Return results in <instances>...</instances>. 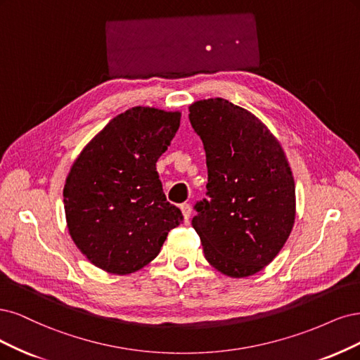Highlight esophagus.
Segmentation results:
<instances>
[{
  "instance_id": "1",
  "label": "esophagus",
  "mask_w": 360,
  "mask_h": 360,
  "mask_svg": "<svg viewBox=\"0 0 360 360\" xmlns=\"http://www.w3.org/2000/svg\"><path fill=\"white\" fill-rule=\"evenodd\" d=\"M181 211H182L184 219L188 223V219H190V217H191V206H190L188 203H182V205H181Z\"/></svg>"
}]
</instances>
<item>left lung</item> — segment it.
<instances>
[{
    "label": "left lung",
    "mask_w": 360,
    "mask_h": 360,
    "mask_svg": "<svg viewBox=\"0 0 360 360\" xmlns=\"http://www.w3.org/2000/svg\"><path fill=\"white\" fill-rule=\"evenodd\" d=\"M190 122L206 154V199L193 227L206 260L242 278L269 264L295 223V179L284 150L248 110L224 98L190 106Z\"/></svg>",
    "instance_id": "left-lung-1"
}]
</instances>
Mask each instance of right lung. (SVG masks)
<instances>
[{
	"label": "right lung",
	"instance_id": "obj_1",
	"mask_svg": "<svg viewBox=\"0 0 360 360\" xmlns=\"http://www.w3.org/2000/svg\"><path fill=\"white\" fill-rule=\"evenodd\" d=\"M179 121V112L133 108L113 118L75 161L63 193L67 226L100 269L124 275L143 268L182 223L155 167Z\"/></svg>",
	"mask_w": 360,
	"mask_h": 360
}]
</instances>
